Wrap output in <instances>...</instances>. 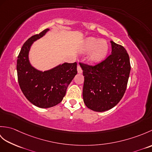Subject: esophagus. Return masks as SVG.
Wrapping results in <instances>:
<instances>
[{
  "label": "esophagus",
  "mask_w": 152,
  "mask_h": 152,
  "mask_svg": "<svg viewBox=\"0 0 152 152\" xmlns=\"http://www.w3.org/2000/svg\"><path fill=\"white\" fill-rule=\"evenodd\" d=\"M77 70H78V74H82V69L81 66L80 64H78V66H77Z\"/></svg>",
  "instance_id": "1"
}]
</instances>
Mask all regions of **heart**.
Here are the masks:
<instances>
[{
    "mask_svg": "<svg viewBox=\"0 0 152 152\" xmlns=\"http://www.w3.org/2000/svg\"><path fill=\"white\" fill-rule=\"evenodd\" d=\"M89 60L93 63H99L108 55L109 46L107 41L100 40L95 37H89L83 42L81 48L82 53L89 52Z\"/></svg>",
    "mask_w": 152,
    "mask_h": 152,
    "instance_id": "b5f03b06",
    "label": "heart"
}]
</instances>
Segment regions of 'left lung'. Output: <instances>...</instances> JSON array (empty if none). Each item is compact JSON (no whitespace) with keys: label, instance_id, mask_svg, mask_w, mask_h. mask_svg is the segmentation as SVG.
Returning a JSON list of instances; mask_svg holds the SVG:
<instances>
[{"label":"left lung","instance_id":"1","mask_svg":"<svg viewBox=\"0 0 152 152\" xmlns=\"http://www.w3.org/2000/svg\"><path fill=\"white\" fill-rule=\"evenodd\" d=\"M112 54L95 66L83 64V99L88 108L104 112L112 108L125 92L131 71L129 56L121 45L110 41Z\"/></svg>","mask_w":152,"mask_h":152}]
</instances>
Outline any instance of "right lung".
<instances>
[{
    "label": "right lung",
    "instance_id": "add662e5",
    "mask_svg": "<svg viewBox=\"0 0 152 152\" xmlns=\"http://www.w3.org/2000/svg\"><path fill=\"white\" fill-rule=\"evenodd\" d=\"M49 31L46 28L28 38L17 60L18 83L23 93L32 104L42 108L53 107L62 101L68 86L77 74L76 62L64 63L44 72L31 65L28 53L32 44Z\"/></svg>",
    "mask_w": 152,
    "mask_h": 152
}]
</instances>
